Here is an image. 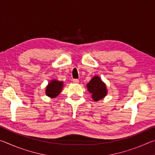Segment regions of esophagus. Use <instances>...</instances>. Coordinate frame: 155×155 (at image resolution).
I'll use <instances>...</instances> for the list:
<instances>
[{
  "label": "esophagus",
  "mask_w": 155,
  "mask_h": 155,
  "mask_svg": "<svg viewBox=\"0 0 155 155\" xmlns=\"http://www.w3.org/2000/svg\"><path fill=\"white\" fill-rule=\"evenodd\" d=\"M72 81H73V83H78V82H79V81H78V79H73L72 80Z\"/></svg>",
  "instance_id": "obj_1"
}]
</instances>
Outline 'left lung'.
<instances>
[{
  "instance_id": "obj_1",
  "label": "left lung",
  "mask_w": 155,
  "mask_h": 155,
  "mask_svg": "<svg viewBox=\"0 0 155 155\" xmlns=\"http://www.w3.org/2000/svg\"><path fill=\"white\" fill-rule=\"evenodd\" d=\"M87 87L88 91L92 94L91 96L95 101L103 99L107 95V91L105 84L97 76L91 78V80L87 83Z\"/></svg>"
}]
</instances>
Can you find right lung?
<instances>
[{"instance_id": "right-lung-1", "label": "right lung", "mask_w": 155, "mask_h": 155, "mask_svg": "<svg viewBox=\"0 0 155 155\" xmlns=\"http://www.w3.org/2000/svg\"><path fill=\"white\" fill-rule=\"evenodd\" d=\"M63 87V82L56 80L51 81L46 87V95L51 98H55L61 92Z\"/></svg>"}]
</instances>
